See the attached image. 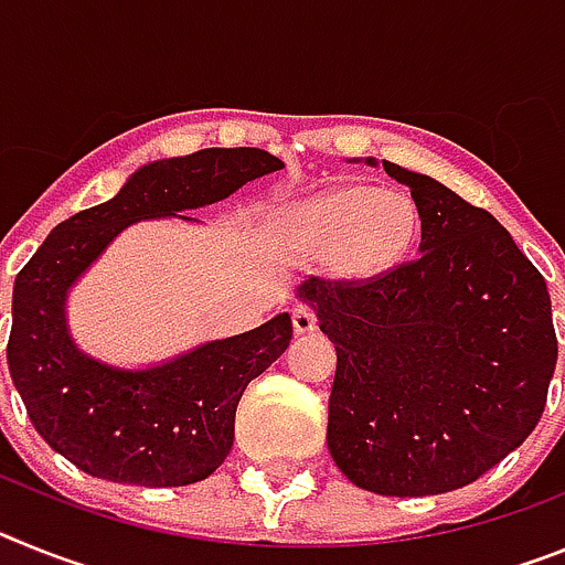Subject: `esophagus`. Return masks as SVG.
Segmentation results:
<instances>
[{
  "mask_svg": "<svg viewBox=\"0 0 565 565\" xmlns=\"http://www.w3.org/2000/svg\"><path fill=\"white\" fill-rule=\"evenodd\" d=\"M291 322H294V331L297 333H311L313 328H317V313H313V308L308 306H297L291 311Z\"/></svg>",
  "mask_w": 565,
  "mask_h": 565,
  "instance_id": "1",
  "label": "esophagus"
}]
</instances>
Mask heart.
<instances>
[{"instance_id": "b5f03b06", "label": "heart", "mask_w": 565, "mask_h": 565, "mask_svg": "<svg viewBox=\"0 0 565 565\" xmlns=\"http://www.w3.org/2000/svg\"><path fill=\"white\" fill-rule=\"evenodd\" d=\"M291 226L302 246L331 252L337 274L371 277L411 252L418 234V209L404 192L339 186L297 203Z\"/></svg>"}]
</instances>
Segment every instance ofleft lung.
Returning <instances> with one entry per match:
<instances>
[{
  "mask_svg": "<svg viewBox=\"0 0 565 565\" xmlns=\"http://www.w3.org/2000/svg\"><path fill=\"white\" fill-rule=\"evenodd\" d=\"M382 167L411 189L422 254L379 277H311L297 297L337 344V467L376 495H441L478 481L541 422L557 364L552 299L487 209L430 174Z\"/></svg>",
  "mask_w": 565,
  "mask_h": 565,
  "instance_id": "obj_1",
  "label": "left lung"
}]
</instances>
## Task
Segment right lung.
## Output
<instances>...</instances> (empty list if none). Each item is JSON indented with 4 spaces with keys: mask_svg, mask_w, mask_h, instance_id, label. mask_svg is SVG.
I'll return each instance as SVG.
<instances>
[{
    "mask_svg": "<svg viewBox=\"0 0 565 565\" xmlns=\"http://www.w3.org/2000/svg\"><path fill=\"white\" fill-rule=\"evenodd\" d=\"M286 163L266 149H201L152 161L121 192L47 234L13 286L8 367L39 436L82 472L135 487H186L226 461L234 413L252 379L291 342V317L127 371L84 353L67 294L127 226L223 201Z\"/></svg>",
    "mask_w": 565,
    "mask_h": 565,
    "instance_id": "1",
    "label": "right lung"
}]
</instances>
